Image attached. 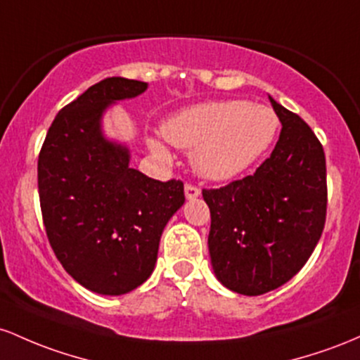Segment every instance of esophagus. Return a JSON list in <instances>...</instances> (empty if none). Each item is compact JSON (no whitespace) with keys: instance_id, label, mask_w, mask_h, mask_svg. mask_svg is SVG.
Instances as JSON below:
<instances>
[{"instance_id":"34e87169","label":"esophagus","mask_w":360,"mask_h":360,"mask_svg":"<svg viewBox=\"0 0 360 360\" xmlns=\"http://www.w3.org/2000/svg\"><path fill=\"white\" fill-rule=\"evenodd\" d=\"M200 195V188L195 187V185L192 184H187L185 185V197L187 199H195V197Z\"/></svg>"}]
</instances>
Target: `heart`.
<instances>
[{
	"mask_svg": "<svg viewBox=\"0 0 360 360\" xmlns=\"http://www.w3.org/2000/svg\"><path fill=\"white\" fill-rule=\"evenodd\" d=\"M277 129L272 108L224 100L181 110L163 124V136L173 146L193 149V168L202 176L226 180L255 163L274 143ZM148 144L160 160H169L161 141L149 139Z\"/></svg>",
	"mask_w": 360,
	"mask_h": 360,
	"instance_id": "1",
	"label": "heart"
}]
</instances>
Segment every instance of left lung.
<instances>
[{
	"label": "left lung",
	"mask_w": 360,
	"mask_h": 360,
	"mask_svg": "<svg viewBox=\"0 0 360 360\" xmlns=\"http://www.w3.org/2000/svg\"><path fill=\"white\" fill-rule=\"evenodd\" d=\"M270 103L282 122L270 158L253 175L202 191L211 209L207 243L214 274L245 296H260L296 276L326 219L321 143L300 115L274 98Z\"/></svg>",
	"instance_id": "left-lung-1"
}]
</instances>
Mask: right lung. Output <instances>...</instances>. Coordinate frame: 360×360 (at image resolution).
<instances>
[{
	"label": "right lung",
	"instance_id": "right-lung-1",
	"mask_svg": "<svg viewBox=\"0 0 360 360\" xmlns=\"http://www.w3.org/2000/svg\"><path fill=\"white\" fill-rule=\"evenodd\" d=\"M144 82L107 78L56 115L39 155L40 211L64 270L83 288L120 296L151 276L160 238L184 205L180 180L160 181L129 167V149L102 134L100 119Z\"/></svg>",
	"mask_w": 360,
	"mask_h": 360
}]
</instances>
